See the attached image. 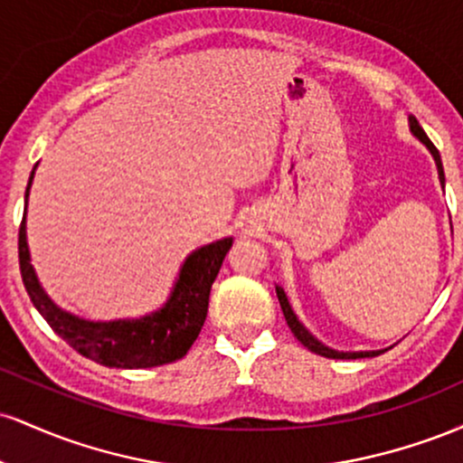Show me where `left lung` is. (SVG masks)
Segmentation results:
<instances>
[{
  "label": "left lung",
  "mask_w": 463,
  "mask_h": 463,
  "mask_svg": "<svg viewBox=\"0 0 463 463\" xmlns=\"http://www.w3.org/2000/svg\"><path fill=\"white\" fill-rule=\"evenodd\" d=\"M409 130H411V135L420 139V143H424L427 146V150L431 152L435 165H438V176H439V183H442L444 187V167H442V158H439V152L438 147L433 146L431 141H429L427 132L422 130V126L418 124L416 117H409ZM276 296H279V302H280V309H283V316L287 320V326L291 328V333L296 335V339L302 344V346H307L311 350V353L316 354H322V357H328V359H361V357H376V354L381 353V350H359V353H342V350H333L328 346H324L317 337H313V335L307 331L305 324L298 320V316H296L294 309H291L289 300H287V294L283 287L276 285Z\"/></svg>",
  "instance_id": "obj_1"
}]
</instances>
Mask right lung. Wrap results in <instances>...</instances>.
Segmentation results:
<instances>
[{
    "label": "right lung",
    "instance_id": "add662e5",
    "mask_svg": "<svg viewBox=\"0 0 463 463\" xmlns=\"http://www.w3.org/2000/svg\"><path fill=\"white\" fill-rule=\"evenodd\" d=\"M36 169V167H34ZM32 169L28 189H25V213H28V195L34 178ZM25 213L19 228V265L21 279L32 305L45 317L62 339L78 350L82 357L93 359L106 368H154V365L172 364L183 359L198 339L209 311V294L222 261L232 246V237L217 239L189 254L180 265V272L167 300L156 311L141 317L124 320H87L73 316L56 305L39 283L34 268L30 263L28 232H25Z\"/></svg>",
    "mask_w": 463,
    "mask_h": 463
}]
</instances>
